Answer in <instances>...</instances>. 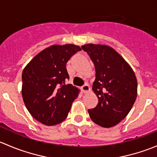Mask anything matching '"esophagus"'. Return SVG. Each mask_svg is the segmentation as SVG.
<instances>
[{
    "label": "esophagus",
    "mask_w": 157,
    "mask_h": 157,
    "mask_svg": "<svg viewBox=\"0 0 157 157\" xmlns=\"http://www.w3.org/2000/svg\"><path fill=\"white\" fill-rule=\"evenodd\" d=\"M81 90H82V91H83V93H88V92L90 90V86H89L88 84H84L83 86H82Z\"/></svg>",
    "instance_id": "obj_1"
}]
</instances>
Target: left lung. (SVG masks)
<instances>
[{
	"instance_id": "1",
	"label": "left lung",
	"mask_w": 157,
	"mask_h": 157,
	"mask_svg": "<svg viewBox=\"0 0 157 157\" xmlns=\"http://www.w3.org/2000/svg\"><path fill=\"white\" fill-rule=\"evenodd\" d=\"M95 65L93 90L99 102L89 109L90 118L103 128L116 125L132 108L137 94V82L131 66L115 50L105 45L82 46Z\"/></svg>"
}]
</instances>
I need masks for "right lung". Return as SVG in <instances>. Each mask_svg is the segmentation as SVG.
<instances>
[{
  "label": "right lung",
  "mask_w": 157,
  "mask_h": 157,
  "mask_svg": "<svg viewBox=\"0 0 157 157\" xmlns=\"http://www.w3.org/2000/svg\"><path fill=\"white\" fill-rule=\"evenodd\" d=\"M81 50L78 45H54L36 55L23 69L22 96L32 116L45 125H55L67 118L80 90L66 84V64Z\"/></svg>",
  "instance_id": "right-lung-1"
}]
</instances>
